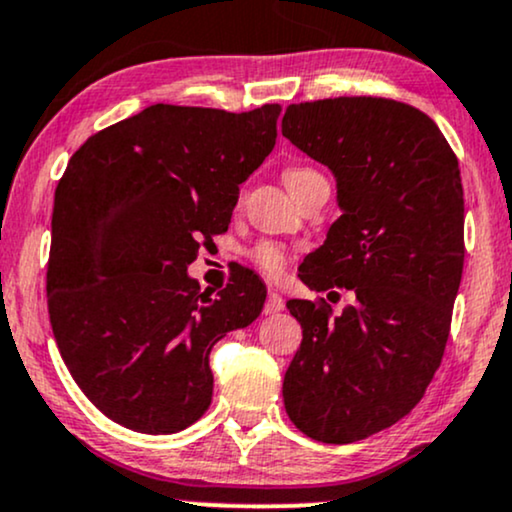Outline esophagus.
I'll list each match as a JSON object with an SVG mask.
<instances>
[{
  "mask_svg": "<svg viewBox=\"0 0 512 512\" xmlns=\"http://www.w3.org/2000/svg\"><path fill=\"white\" fill-rule=\"evenodd\" d=\"M286 303H283L281 293L279 291H269L267 295V303H264V315H276V312H281Z\"/></svg>",
  "mask_w": 512,
  "mask_h": 512,
  "instance_id": "esophagus-1",
  "label": "esophagus"
}]
</instances>
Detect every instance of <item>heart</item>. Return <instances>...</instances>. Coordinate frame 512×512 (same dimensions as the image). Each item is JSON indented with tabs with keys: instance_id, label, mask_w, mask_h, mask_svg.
I'll list each match as a JSON object with an SVG mask.
<instances>
[{
	"instance_id": "1",
	"label": "heart",
	"mask_w": 512,
	"mask_h": 512,
	"mask_svg": "<svg viewBox=\"0 0 512 512\" xmlns=\"http://www.w3.org/2000/svg\"><path fill=\"white\" fill-rule=\"evenodd\" d=\"M317 171L312 169H305V166H298V169H288L286 171V186L291 188L293 183L303 181L307 176H315ZM250 260L257 264V269L269 276H279L283 274V269L288 267V262H291V250L286 248V245L281 243H274V240H262V243H257L255 248L250 250Z\"/></svg>"
}]
</instances>
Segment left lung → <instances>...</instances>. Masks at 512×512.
I'll use <instances>...</instances> for the list:
<instances>
[{
	"instance_id": "1",
	"label": "left lung",
	"mask_w": 512,
	"mask_h": 512,
	"mask_svg": "<svg viewBox=\"0 0 512 512\" xmlns=\"http://www.w3.org/2000/svg\"><path fill=\"white\" fill-rule=\"evenodd\" d=\"M281 133L329 166L343 212L300 281L350 293L336 317L286 303L303 343L283 405L310 439L353 443L408 415L441 365L465 260L458 157L427 114L384 97L291 104Z\"/></svg>"
}]
</instances>
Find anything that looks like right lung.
Listing matches in <instances>:
<instances>
[{
  "mask_svg": "<svg viewBox=\"0 0 512 512\" xmlns=\"http://www.w3.org/2000/svg\"><path fill=\"white\" fill-rule=\"evenodd\" d=\"M279 104H152L90 135L54 193L47 307L59 353L109 420L176 434L212 403L209 350L260 317L267 288L238 272L207 295L188 276L226 231L240 183L276 145Z\"/></svg>",
  "mask_w": 512,
  "mask_h": 512,
  "instance_id": "add662e5",
  "label": "right lung"
}]
</instances>
